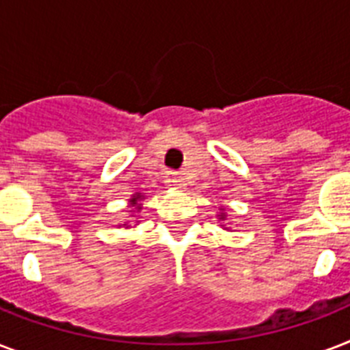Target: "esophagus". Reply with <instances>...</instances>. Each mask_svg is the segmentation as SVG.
<instances>
[{
  "instance_id": "obj_1",
  "label": "esophagus",
  "mask_w": 350,
  "mask_h": 350,
  "mask_svg": "<svg viewBox=\"0 0 350 350\" xmlns=\"http://www.w3.org/2000/svg\"><path fill=\"white\" fill-rule=\"evenodd\" d=\"M172 183H174L176 187H183L185 185V180H183V174H180V172H174V176H172Z\"/></svg>"
}]
</instances>
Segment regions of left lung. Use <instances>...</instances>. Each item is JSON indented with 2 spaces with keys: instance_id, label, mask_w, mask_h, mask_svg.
<instances>
[{
  "instance_id": "left-lung-1",
  "label": "left lung",
  "mask_w": 350,
  "mask_h": 350,
  "mask_svg": "<svg viewBox=\"0 0 350 350\" xmlns=\"http://www.w3.org/2000/svg\"><path fill=\"white\" fill-rule=\"evenodd\" d=\"M219 216H221V219H224V218H225V214H219Z\"/></svg>"
}]
</instances>
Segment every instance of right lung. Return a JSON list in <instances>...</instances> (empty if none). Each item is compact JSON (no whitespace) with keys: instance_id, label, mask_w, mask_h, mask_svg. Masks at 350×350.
Here are the masks:
<instances>
[{"instance_id":"right-lung-1","label":"right lung","mask_w":350,"mask_h":350,"mask_svg":"<svg viewBox=\"0 0 350 350\" xmlns=\"http://www.w3.org/2000/svg\"><path fill=\"white\" fill-rule=\"evenodd\" d=\"M139 198H142V194H134V196L131 198V205H132V207H134V205H137V200H139Z\"/></svg>"}]
</instances>
